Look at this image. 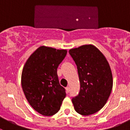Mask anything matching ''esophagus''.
Listing matches in <instances>:
<instances>
[{
    "mask_svg": "<svg viewBox=\"0 0 130 130\" xmlns=\"http://www.w3.org/2000/svg\"><path fill=\"white\" fill-rule=\"evenodd\" d=\"M69 91H70V87H66V92L67 93H69Z\"/></svg>",
    "mask_w": 130,
    "mask_h": 130,
    "instance_id": "obj_1",
    "label": "esophagus"
}]
</instances>
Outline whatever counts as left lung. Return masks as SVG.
<instances>
[{"label": "left lung", "mask_w": 130, "mask_h": 130, "mask_svg": "<svg viewBox=\"0 0 130 130\" xmlns=\"http://www.w3.org/2000/svg\"><path fill=\"white\" fill-rule=\"evenodd\" d=\"M69 53L77 67L80 89L72 101L77 112L92 115L105 105L112 89L111 68L104 55L92 44L72 48Z\"/></svg>", "instance_id": "8db88e82"}]
</instances>
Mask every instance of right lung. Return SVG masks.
I'll return each mask as SVG.
<instances>
[{"mask_svg": "<svg viewBox=\"0 0 130 130\" xmlns=\"http://www.w3.org/2000/svg\"><path fill=\"white\" fill-rule=\"evenodd\" d=\"M67 50L39 47L26 61L21 75L24 95L31 107L43 116H53L60 110L66 96L60 86L57 68Z\"/></svg>", "mask_w": 130, "mask_h": 130, "instance_id": "obj_1", "label": "right lung"}]
</instances>
